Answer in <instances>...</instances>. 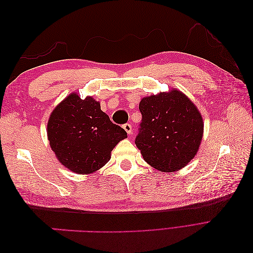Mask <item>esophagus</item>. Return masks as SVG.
Wrapping results in <instances>:
<instances>
[{
	"instance_id": "34e87169",
	"label": "esophagus",
	"mask_w": 253,
	"mask_h": 253,
	"mask_svg": "<svg viewBox=\"0 0 253 253\" xmlns=\"http://www.w3.org/2000/svg\"><path fill=\"white\" fill-rule=\"evenodd\" d=\"M124 128H125V131L128 134V135H131L132 134V126L129 125V124H126V125H124Z\"/></svg>"
}]
</instances>
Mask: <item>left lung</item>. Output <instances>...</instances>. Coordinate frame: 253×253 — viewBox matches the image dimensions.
Masks as SVG:
<instances>
[{"mask_svg":"<svg viewBox=\"0 0 253 253\" xmlns=\"http://www.w3.org/2000/svg\"><path fill=\"white\" fill-rule=\"evenodd\" d=\"M135 143L143 159L160 172L180 170L193 159L204 133L201 113L177 89L145 97Z\"/></svg>","mask_w":253,"mask_h":253,"instance_id":"obj_1","label":"left lung"}]
</instances>
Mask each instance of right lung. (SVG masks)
<instances>
[{
	"label": "right lung",
	"instance_id": "obj_1",
	"mask_svg": "<svg viewBox=\"0 0 253 253\" xmlns=\"http://www.w3.org/2000/svg\"><path fill=\"white\" fill-rule=\"evenodd\" d=\"M51 150L59 162L77 174H90L111 158L126 132L113 124L93 97L73 93L56 106L47 124Z\"/></svg>",
	"mask_w": 253,
	"mask_h": 253
}]
</instances>
